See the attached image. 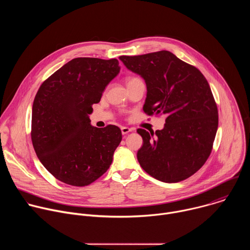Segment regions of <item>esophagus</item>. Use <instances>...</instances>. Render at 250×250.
I'll use <instances>...</instances> for the list:
<instances>
[{
	"label": "esophagus",
	"instance_id": "obj_1",
	"mask_svg": "<svg viewBox=\"0 0 250 250\" xmlns=\"http://www.w3.org/2000/svg\"><path fill=\"white\" fill-rule=\"evenodd\" d=\"M121 129H122V133H123V135H125V134L129 133L130 131H132V129H131V128H129V127H127V126H123Z\"/></svg>",
	"mask_w": 250,
	"mask_h": 250
}]
</instances>
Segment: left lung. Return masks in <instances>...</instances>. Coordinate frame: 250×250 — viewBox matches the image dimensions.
<instances>
[{
  "label": "left lung",
  "instance_id": "obj_1",
  "mask_svg": "<svg viewBox=\"0 0 250 250\" xmlns=\"http://www.w3.org/2000/svg\"><path fill=\"white\" fill-rule=\"evenodd\" d=\"M120 60L146 82L145 112L167 116L161 130L137 129L144 140L137 151L140 166L161 182L187 179L207 161L218 130V108L207 79L167 50Z\"/></svg>",
  "mask_w": 250,
  "mask_h": 250
}]
</instances>
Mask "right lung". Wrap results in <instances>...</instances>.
Instances as JSON below:
<instances>
[{
  "mask_svg": "<svg viewBox=\"0 0 250 250\" xmlns=\"http://www.w3.org/2000/svg\"><path fill=\"white\" fill-rule=\"evenodd\" d=\"M120 70L117 59L74 58L45 80L35 95L32 145L42 165L59 181L87 186L112 164L122 131L112 125L93 126L89 115Z\"/></svg>",
  "mask_w": 250,
  "mask_h": 250,
  "instance_id": "add662e5",
  "label": "right lung"
}]
</instances>
